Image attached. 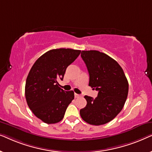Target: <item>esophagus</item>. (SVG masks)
I'll list each match as a JSON object with an SVG mask.
<instances>
[{"mask_svg": "<svg viewBox=\"0 0 152 152\" xmlns=\"http://www.w3.org/2000/svg\"><path fill=\"white\" fill-rule=\"evenodd\" d=\"M81 97V95L77 94V93H75V98H78V97Z\"/></svg>", "mask_w": 152, "mask_h": 152, "instance_id": "esophagus-1", "label": "esophagus"}]
</instances>
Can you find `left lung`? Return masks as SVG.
Instances as JSON below:
<instances>
[{
  "label": "left lung",
  "mask_w": 152,
  "mask_h": 152,
  "mask_svg": "<svg viewBox=\"0 0 152 152\" xmlns=\"http://www.w3.org/2000/svg\"><path fill=\"white\" fill-rule=\"evenodd\" d=\"M81 57L89 73L88 85L98 95L95 99L85 95L87 104L80 110V115L90 124H104L122 111L128 95L127 79L119 64L104 53L83 50Z\"/></svg>",
  "instance_id": "obj_1"
}]
</instances>
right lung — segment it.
Returning <instances> with one entry per match:
<instances>
[{
  "mask_svg": "<svg viewBox=\"0 0 152 152\" xmlns=\"http://www.w3.org/2000/svg\"><path fill=\"white\" fill-rule=\"evenodd\" d=\"M81 50L53 49L35 61L29 72L25 94L28 105L34 115L47 124H55L64 118L66 110L74 99L72 91L58 86L66 68L75 60Z\"/></svg>",
  "mask_w": 152,
  "mask_h": 152,
  "instance_id": "add662e5",
  "label": "right lung"
}]
</instances>
